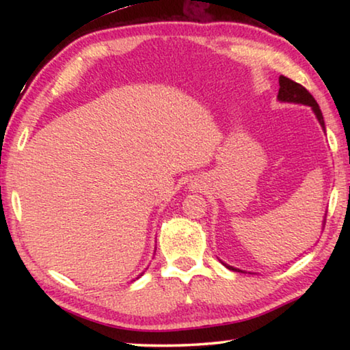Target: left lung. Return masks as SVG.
Returning a JSON list of instances; mask_svg holds the SVG:
<instances>
[{
  "instance_id": "left-lung-1",
  "label": "left lung",
  "mask_w": 350,
  "mask_h": 350,
  "mask_svg": "<svg viewBox=\"0 0 350 350\" xmlns=\"http://www.w3.org/2000/svg\"><path fill=\"white\" fill-rule=\"evenodd\" d=\"M278 98L281 100V102H290V103H301V105H307V106H312L313 112H315V116L318 118L319 125L324 128V118H323V112L319 109V106L317 103V100L313 98L312 94L306 90L303 85H299V83H296L293 80L287 79V77L281 75L280 77V92H278ZM227 265V264H225ZM230 270H236L233 267H230L227 265ZM239 271V270H238Z\"/></svg>"
}]
</instances>
